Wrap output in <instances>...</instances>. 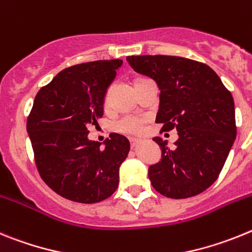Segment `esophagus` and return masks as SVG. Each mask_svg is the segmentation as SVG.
<instances>
[{
  "label": "esophagus",
  "instance_id": "1",
  "mask_svg": "<svg viewBox=\"0 0 252 252\" xmlns=\"http://www.w3.org/2000/svg\"><path fill=\"white\" fill-rule=\"evenodd\" d=\"M138 143H139L138 139H134V138L130 139V147H132V148L137 147V146H138Z\"/></svg>",
  "mask_w": 252,
  "mask_h": 252
}]
</instances>
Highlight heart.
I'll list each match as a JSON object with an SVG mask.
<instances>
[{
    "instance_id": "heart-1",
    "label": "heart",
    "mask_w": 252,
    "mask_h": 252,
    "mask_svg": "<svg viewBox=\"0 0 252 252\" xmlns=\"http://www.w3.org/2000/svg\"><path fill=\"white\" fill-rule=\"evenodd\" d=\"M143 80V78H141ZM138 80V81H141ZM137 81V82H138ZM109 99H110V90L106 91L105 94V99L104 102L105 105L109 102ZM143 126H144V120L142 118L138 117H123L122 119H119L115 123V129H117L118 132H122V133H126V134H141L143 132Z\"/></svg>"
}]
</instances>
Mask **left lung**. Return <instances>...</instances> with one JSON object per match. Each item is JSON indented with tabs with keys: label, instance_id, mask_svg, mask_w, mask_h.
<instances>
[{
	"label": "left lung",
	"instance_id": "left-lung-1",
	"mask_svg": "<svg viewBox=\"0 0 252 252\" xmlns=\"http://www.w3.org/2000/svg\"><path fill=\"white\" fill-rule=\"evenodd\" d=\"M138 73L156 81L161 133L178 130L174 148L153 141L162 158L148 168L152 187L162 195L185 199L198 195L217 180L236 138L235 104L229 90L205 63L176 56H128Z\"/></svg>",
	"mask_w": 252,
	"mask_h": 252
}]
</instances>
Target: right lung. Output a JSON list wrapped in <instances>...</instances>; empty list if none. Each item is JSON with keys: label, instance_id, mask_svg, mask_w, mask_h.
<instances>
[{"label": "right lung", "instance_id": "1", "mask_svg": "<svg viewBox=\"0 0 252 252\" xmlns=\"http://www.w3.org/2000/svg\"><path fill=\"white\" fill-rule=\"evenodd\" d=\"M120 65V60H106L64 68L39 90L26 120L40 178L72 202H101L119 184L129 141L111 133L101 148L87 134L104 114L105 93Z\"/></svg>", "mask_w": 252, "mask_h": 252}]
</instances>
